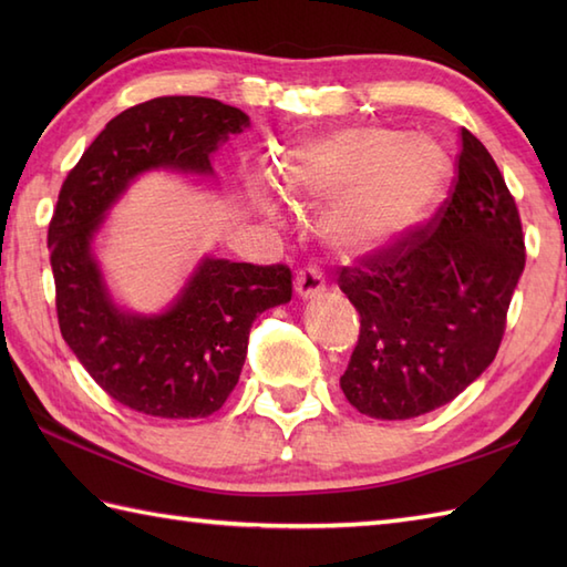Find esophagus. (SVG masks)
I'll use <instances>...</instances> for the list:
<instances>
[{
    "instance_id": "34e87169",
    "label": "esophagus",
    "mask_w": 567,
    "mask_h": 567,
    "mask_svg": "<svg viewBox=\"0 0 567 567\" xmlns=\"http://www.w3.org/2000/svg\"><path fill=\"white\" fill-rule=\"evenodd\" d=\"M295 292L299 299H317L327 292V280L317 268H305L295 277Z\"/></svg>"
}]
</instances>
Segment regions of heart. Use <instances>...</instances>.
I'll return each instance as SVG.
<instances>
[{"label":"heart","mask_w":567,"mask_h":567,"mask_svg":"<svg viewBox=\"0 0 567 567\" xmlns=\"http://www.w3.org/2000/svg\"><path fill=\"white\" fill-rule=\"evenodd\" d=\"M449 179L436 141L388 126H348L311 138L285 161V195L327 202L321 234L343 252L394 244L424 219Z\"/></svg>","instance_id":"heart-1"}]
</instances>
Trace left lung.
Wrapping results in <instances>:
<instances>
[{
	"label": "left lung",
	"mask_w": 567,
	"mask_h": 567,
	"mask_svg": "<svg viewBox=\"0 0 567 567\" xmlns=\"http://www.w3.org/2000/svg\"><path fill=\"white\" fill-rule=\"evenodd\" d=\"M524 262L516 202L463 128L455 185L436 216L339 275L360 315L346 400L384 421L455 400L495 360Z\"/></svg>",
	"instance_id": "obj_1"
}]
</instances>
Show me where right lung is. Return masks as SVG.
Returning <instances> with one entry per match:
<instances>
[{
  "label": "right lung",
  "mask_w": 567,
  "mask_h": 567,
  "mask_svg": "<svg viewBox=\"0 0 567 567\" xmlns=\"http://www.w3.org/2000/svg\"><path fill=\"white\" fill-rule=\"evenodd\" d=\"M250 118L209 97H155L114 116L60 187L48 248L60 333L100 388L134 412L199 419L219 412L265 309L292 299L287 265L204 256L161 315L118 307L92 240L148 171L214 175L212 153Z\"/></svg>",
  "instance_id": "1"
}]
</instances>
